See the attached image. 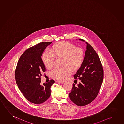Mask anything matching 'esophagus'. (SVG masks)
<instances>
[{"label": "esophagus", "mask_w": 124, "mask_h": 124, "mask_svg": "<svg viewBox=\"0 0 124 124\" xmlns=\"http://www.w3.org/2000/svg\"><path fill=\"white\" fill-rule=\"evenodd\" d=\"M56 82H58V83H63L64 82V81H56Z\"/></svg>", "instance_id": "obj_1"}]
</instances>
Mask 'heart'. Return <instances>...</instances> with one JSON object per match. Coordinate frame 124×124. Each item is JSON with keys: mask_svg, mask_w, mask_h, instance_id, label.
Returning <instances> with one entry per match:
<instances>
[{"mask_svg": "<svg viewBox=\"0 0 124 124\" xmlns=\"http://www.w3.org/2000/svg\"><path fill=\"white\" fill-rule=\"evenodd\" d=\"M54 57L63 58V66L65 67L61 68H54L50 74L52 77L61 81L71 74V69L77 70L82 66L84 61V52L82 48H77L70 42H58L52 46L51 52L46 51L43 54L42 60L47 68H52Z\"/></svg>", "mask_w": 124, "mask_h": 124, "instance_id": "heart-1", "label": "heart"}]
</instances>
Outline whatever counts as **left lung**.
I'll return each instance as SVG.
<instances>
[{
  "instance_id": "obj_1",
  "label": "left lung",
  "mask_w": 124,
  "mask_h": 124,
  "mask_svg": "<svg viewBox=\"0 0 124 124\" xmlns=\"http://www.w3.org/2000/svg\"><path fill=\"white\" fill-rule=\"evenodd\" d=\"M85 43L87 50L83 63L73 76L75 79L80 80V82L77 86L73 84L69 94L71 100L78 106L88 105L95 99L103 79V70L99 56L92 46Z\"/></svg>"
}]
</instances>
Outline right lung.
Segmentation results:
<instances>
[{
	"label": "right lung",
	"instance_id": "obj_1",
	"mask_svg": "<svg viewBox=\"0 0 124 124\" xmlns=\"http://www.w3.org/2000/svg\"><path fill=\"white\" fill-rule=\"evenodd\" d=\"M52 42H42L26 50L20 57L15 70L16 82L25 98L31 103L39 104L51 96L54 80L41 85V76L46 71L41 58L42 54Z\"/></svg>",
	"mask_w": 124,
	"mask_h": 124
}]
</instances>
